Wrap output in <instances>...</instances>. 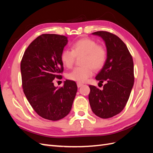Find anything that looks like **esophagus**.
Masks as SVG:
<instances>
[{
    "mask_svg": "<svg viewBox=\"0 0 153 153\" xmlns=\"http://www.w3.org/2000/svg\"><path fill=\"white\" fill-rule=\"evenodd\" d=\"M77 87L79 88V87H80L81 86H82L83 85V84H82V83H80V82H77Z\"/></svg>",
    "mask_w": 153,
    "mask_h": 153,
    "instance_id": "1",
    "label": "esophagus"
}]
</instances>
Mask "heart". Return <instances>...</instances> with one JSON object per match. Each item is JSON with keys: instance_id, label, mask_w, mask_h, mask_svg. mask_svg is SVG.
Here are the masks:
<instances>
[{"instance_id": "b5f03b06", "label": "heart", "mask_w": 153, "mask_h": 153, "mask_svg": "<svg viewBox=\"0 0 153 153\" xmlns=\"http://www.w3.org/2000/svg\"><path fill=\"white\" fill-rule=\"evenodd\" d=\"M107 52L103 45H98L94 39L84 38L75 41L72 45V50H64L61 55L63 65L71 68L76 57L81 59L83 66L76 67L67 73L69 80L80 83L86 82L93 74V69L98 70L103 66L106 59Z\"/></svg>"}]
</instances>
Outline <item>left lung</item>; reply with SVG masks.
Instances as JSON below:
<instances>
[{
	"mask_svg": "<svg viewBox=\"0 0 153 153\" xmlns=\"http://www.w3.org/2000/svg\"><path fill=\"white\" fill-rule=\"evenodd\" d=\"M92 34L105 41L107 57L96 76L99 84H105L102 90L90 85L89 101L95 115L107 119L121 112L128 102L134 84L133 61L126 45L116 35L106 31Z\"/></svg>",
	"mask_w": 153,
	"mask_h": 153,
	"instance_id": "obj_1",
	"label": "left lung"
}]
</instances>
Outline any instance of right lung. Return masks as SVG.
Segmentation results:
<instances>
[{
    "label": "right lung",
    "instance_id": "add662e5",
    "mask_svg": "<svg viewBox=\"0 0 153 153\" xmlns=\"http://www.w3.org/2000/svg\"><path fill=\"white\" fill-rule=\"evenodd\" d=\"M68 43L64 36L45 34L35 39L25 51L20 69L22 87L26 98L39 116L58 121L71 111L77 91L76 83L66 80L63 87L53 80L62 76L61 55Z\"/></svg>",
    "mask_w": 153,
    "mask_h": 153
}]
</instances>
